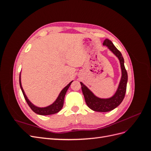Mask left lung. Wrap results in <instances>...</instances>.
Returning <instances> with one entry per match:
<instances>
[{
  "label": "left lung",
  "instance_id": "left-lung-1",
  "mask_svg": "<svg viewBox=\"0 0 151 151\" xmlns=\"http://www.w3.org/2000/svg\"><path fill=\"white\" fill-rule=\"evenodd\" d=\"M103 44L106 46L113 53L115 54L120 60L122 69V77L116 93L111 98L105 99L99 98L96 96L92 91H90L83 83L81 82L80 83L88 106L95 111L108 112L113 110L119 106L123 99H124L127 89L128 75L124 65V59L122 57L121 52L108 39H105Z\"/></svg>",
  "mask_w": 151,
  "mask_h": 151
}]
</instances>
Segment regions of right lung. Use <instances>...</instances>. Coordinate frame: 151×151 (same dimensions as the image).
I'll use <instances>...</instances> for the list:
<instances>
[{
  "label": "right lung",
  "mask_w": 151,
  "mask_h": 151,
  "mask_svg": "<svg viewBox=\"0 0 151 151\" xmlns=\"http://www.w3.org/2000/svg\"><path fill=\"white\" fill-rule=\"evenodd\" d=\"M73 81H71L70 83L68 84V85H67L64 88H63L61 92L59 94L58 96L57 97V99L52 104L49 105V106H47V107H43V108H40V107H38L34 105L33 103H32L28 99V98H27L26 95L25 94L24 91L22 89V87L21 85V73L19 75V85H20V88L21 89V91L22 92V94L24 95V97L26 99V101L28 103V104L29 105V106L31 108V109L33 110L35 113H36V114H38V115H53V114L57 113L58 111H60L61 110V109L63 107V101H64V98L65 94L67 93V91L69 88L71 83H72Z\"/></svg>",
  "instance_id": "obj_1"
}]
</instances>
